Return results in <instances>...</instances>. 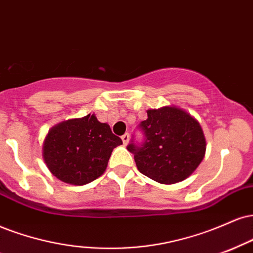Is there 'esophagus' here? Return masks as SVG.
Masks as SVG:
<instances>
[{
    "mask_svg": "<svg viewBox=\"0 0 253 253\" xmlns=\"http://www.w3.org/2000/svg\"><path fill=\"white\" fill-rule=\"evenodd\" d=\"M121 139H123L124 145H127V144H128V141H129V134H128V133H125V134L121 136Z\"/></svg>",
    "mask_w": 253,
    "mask_h": 253,
    "instance_id": "1",
    "label": "esophagus"
}]
</instances>
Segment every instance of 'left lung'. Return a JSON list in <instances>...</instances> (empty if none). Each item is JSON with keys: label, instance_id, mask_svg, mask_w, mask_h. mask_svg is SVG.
Returning <instances> with one entry per match:
<instances>
[{"label": "left lung", "instance_id": "left-lung-1", "mask_svg": "<svg viewBox=\"0 0 253 253\" xmlns=\"http://www.w3.org/2000/svg\"><path fill=\"white\" fill-rule=\"evenodd\" d=\"M141 142L134 135L127 150L134 154L140 173L160 184L179 182L194 172L205 156L206 141L196 119L176 107L147 111L139 124Z\"/></svg>", "mask_w": 253, "mask_h": 253}]
</instances>
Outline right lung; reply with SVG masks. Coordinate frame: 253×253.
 I'll return each instance as SVG.
<instances>
[{
    "instance_id": "obj_1",
    "label": "right lung",
    "mask_w": 253,
    "mask_h": 253,
    "mask_svg": "<svg viewBox=\"0 0 253 253\" xmlns=\"http://www.w3.org/2000/svg\"><path fill=\"white\" fill-rule=\"evenodd\" d=\"M121 144L123 140L112 133L107 124L88 114L49 130L43 144V159L57 179L84 185L105 172L112 151Z\"/></svg>"
}]
</instances>
